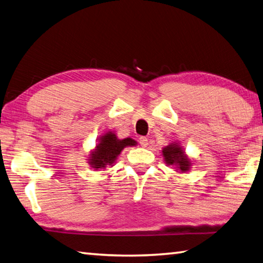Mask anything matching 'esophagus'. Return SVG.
<instances>
[{"label": "esophagus", "mask_w": 263, "mask_h": 263, "mask_svg": "<svg viewBox=\"0 0 263 263\" xmlns=\"http://www.w3.org/2000/svg\"><path fill=\"white\" fill-rule=\"evenodd\" d=\"M139 143H140L142 147H147L148 146V138H146V137L139 138Z\"/></svg>", "instance_id": "obj_1"}]
</instances>
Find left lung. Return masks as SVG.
<instances>
[{
	"instance_id": "obj_1",
	"label": "left lung",
	"mask_w": 263,
	"mask_h": 263,
	"mask_svg": "<svg viewBox=\"0 0 263 263\" xmlns=\"http://www.w3.org/2000/svg\"><path fill=\"white\" fill-rule=\"evenodd\" d=\"M163 157L164 161L166 162L167 165H172V166H177L179 168V171L181 172H186L190 168V161L188 157L184 155V152L182 151V148L179 146V143L173 142L170 143L168 146L163 149Z\"/></svg>"
}]
</instances>
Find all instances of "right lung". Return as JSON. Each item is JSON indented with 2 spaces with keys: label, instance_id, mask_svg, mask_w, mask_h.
<instances>
[{
  "label": "right lung",
  "instance_id": "right-lung-1",
  "mask_svg": "<svg viewBox=\"0 0 263 263\" xmlns=\"http://www.w3.org/2000/svg\"><path fill=\"white\" fill-rule=\"evenodd\" d=\"M136 143L137 142L131 138L120 140L114 132H107L100 137L99 143H97L96 149L91 153L89 164L96 170L105 168L107 165H112L123 149L127 146H135Z\"/></svg>",
  "mask_w": 263,
  "mask_h": 263
}]
</instances>
